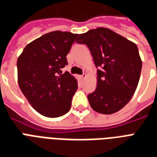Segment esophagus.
<instances>
[{
    "label": "esophagus",
    "instance_id": "34e87169",
    "mask_svg": "<svg viewBox=\"0 0 157 157\" xmlns=\"http://www.w3.org/2000/svg\"><path fill=\"white\" fill-rule=\"evenodd\" d=\"M86 77H87V75H86V74H83V75H80V76H79V78H80V79H81V80H82V79H84V78H86Z\"/></svg>",
    "mask_w": 157,
    "mask_h": 157
}]
</instances>
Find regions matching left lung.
I'll use <instances>...</instances> for the list:
<instances>
[{"label":"left lung","instance_id":"left-lung-1","mask_svg":"<svg viewBox=\"0 0 157 157\" xmlns=\"http://www.w3.org/2000/svg\"><path fill=\"white\" fill-rule=\"evenodd\" d=\"M76 42L87 45L99 68L97 88L87 95L92 110L105 115L121 110L139 82L142 59L137 45L106 28L90 29Z\"/></svg>","mask_w":157,"mask_h":157}]
</instances>
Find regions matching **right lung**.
Instances as JSON below:
<instances>
[{"instance_id":"obj_1","label":"right lung","mask_w":157,"mask_h":157,"mask_svg":"<svg viewBox=\"0 0 157 157\" xmlns=\"http://www.w3.org/2000/svg\"><path fill=\"white\" fill-rule=\"evenodd\" d=\"M78 34L53 31L27 45L17 60L18 82L30 105L46 117L65 115L71 107L78 82L60 69Z\"/></svg>"}]
</instances>
